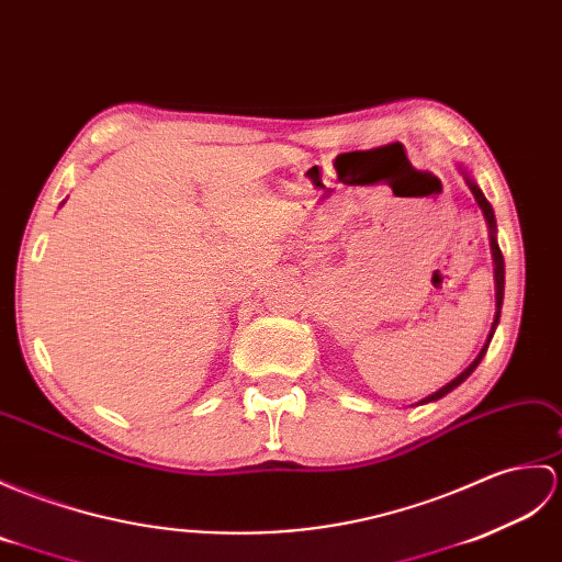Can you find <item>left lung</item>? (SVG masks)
Here are the masks:
<instances>
[{
  "label": "left lung",
  "mask_w": 562,
  "mask_h": 562,
  "mask_svg": "<svg viewBox=\"0 0 562 562\" xmlns=\"http://www.w3.org/2000/svg\"><path fill=\"white\" fill-rule=\"evenodd\" d=\"M467 181H469V189H472V193L476 195V201H479V205H481V211H484V215H486V222H488V227H491V249H493V260H495V306L501 308V306H503V290H505V263H503L501 246H498V241H495V237H493V234H495V215H493V207H491V203L486 201V195L481 193V189L474 184L472 179H467ZM498 318H501V311L495 313V323H493V328H491V337H493L495 325H498ZM491 337H488V342H491ZM488 342H486V347H484V349H481V355H479V357H476L472 363H469V367H467V369H464V371H462L458 378H454L452 383H448L446 387H440L438 393H434V395H428L426 400H422V404H424V402H434V400H440L442 395H448L450 390H454V387H458L460 383H464V381H467V375L472 373V371L479 367V361H481V359H484L486 349H488Z\"/></svg>",
  "instance_id": "8db88e82"
}]
</instances>
